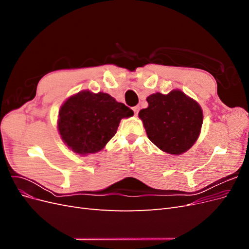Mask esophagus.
Returning a JSON list of instances; mask_svg holds the SVG:
<instances>
[{
    "label": "esophagus",
    "mask_w": 249,
    "mask_h": 249,
    "mask_svg": "<svg viewBox=\"0 0 249 249\" xmlns=\"http://www.w3.org/2000/svg\"><path fill=\"white\" fill-rule=\"evenodd\" d=\"M139 109H140V107H139V106H135V107H133V111H134V113H135V115H137V114H138Z\"/></svg>",
    "instance_id": "obj_1"
}]
</instances>
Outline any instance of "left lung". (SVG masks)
Wrapping results in <instances>:
<instances>
[{"label":"left lung","mask_w":249,"mask_h":249,"mask_svg":"<svg viewBox=\"0 0 249 249\" xmlns=\"http://www.w3.org/2000/svg\"><path fill=\"white\" fill-rule=\"evenodd\" d=\"M148 107L139 112L148 139L165 153L180 155L197 140L202 110L197 102L180 90L160 92L146 99Z\"/></svg>","instance_id":"1"}]
</instances>
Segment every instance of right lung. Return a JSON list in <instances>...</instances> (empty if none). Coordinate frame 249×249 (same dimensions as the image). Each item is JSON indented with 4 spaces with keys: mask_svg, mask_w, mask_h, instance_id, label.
Wrapping results in <instances>:
<instances>
[{
    "mask_svg": "<svg viewBox=\"0 0 249 249\" xmlns=\"http://www.w3.org/2000/svg\"><path fill=\"white\" fill-rule=\"evenodd\" d=\"M133 114V110L108 93L84 90L60 108L58 131L67 146L85 156L102 150L115 135L122 118Z\"/></svg>",
    "mask_w": 249,
    "mask_h": 249,
    "instance_id": "1",
    "label": "right lung"
}]
</instances>
